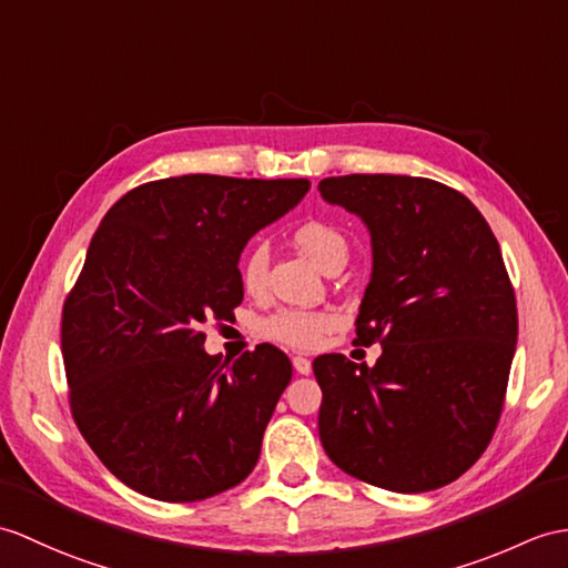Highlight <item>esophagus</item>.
<instances>
[{
	"label": "esophagus",
	"mask_w": 568,
	"mask_h": 568,
	"mask_svg": "<svg viewBox=\"0 0 568 568\" xmlns=\"http://www.w3.org/2000/svg\"><path fill=\"white\" fill-rule=\"evenodd\" d=\"M293 367L300 375H310L312 373V361L305 358V355H295L293 358Z\"/></svg>",
	"instance_id": "1"
}]
</instances>
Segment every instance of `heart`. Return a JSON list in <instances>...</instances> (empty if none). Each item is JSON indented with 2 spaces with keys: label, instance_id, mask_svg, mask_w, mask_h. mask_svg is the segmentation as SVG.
Segmentation results:
<instances>
[{
  "label": "heart",
  "instance_id": "b5f03b06",
  "mask_svg": "<svg viewBox=\"0 0 568 568\" xmlns=\"http://www.w3.org/2000/svg\"><path fill=\"white\" fill-rule=\"evenodd\" d=\"M295 244L322 271L332 273L348 258V240L338 227L322 220H310L295 230ZM268 248L256 244L242 263V285L246 293H261L266 283ZM334 328V320L324 312L281 310L263 322V334L293 348H314Z\"/></svg>",
  "mask_w": 568,
  "mask_h": 568
}]
</instances>
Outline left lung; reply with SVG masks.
I'll use <instances>...</instances> for the list:
<instances>
[{
    "label": "left lung",
    "mask_w": 568,
    "mask_h": 568,
    "mask_svg": "<svg viewBox=\"0 0 568 568\" xmlns=\"http://www.w3.org/2000/svg\"><path fill=\"white\" fill-rule=\"evenodd\" d=\"M320 193L371 232L355 344L382 346L373 367L341 353L312 363L324 450L379 489H440L489 445L516 355V295L496 236L469 197L430 179L332 176Z\"/></svg>",
    "instance_id": "8db88e82"
}]
</instances>
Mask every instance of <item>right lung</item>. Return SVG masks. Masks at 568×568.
I'll return each instance as SVG.
<instances>
[{
  "instance_id": "right-lung-1",
  "label": "right lung",
  "mask_w": 568,
  "mask_h": 568,
  "mask_svg": "<svg viewBox=\"0 0 568 568\" xmlns=\"http://www.w3.org/2000/svg\"><path fill=\"white\" fill-rule=\"evenodd\" d=\"M307 191L189 174L133 189L101 220L64 300L62 361L79 433L133 491L191 504L256 467L293 365L271 344L220 363L203 324L242 305L246 242Z\"/></svg>"
}]
</instances>
